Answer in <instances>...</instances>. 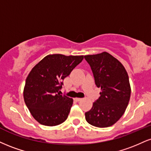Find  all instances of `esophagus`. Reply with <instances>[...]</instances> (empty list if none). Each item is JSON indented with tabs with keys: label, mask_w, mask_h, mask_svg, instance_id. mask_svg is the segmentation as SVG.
Wrapping results in <instances>:
<instances>
[{
	"label": "esophagus",
	"mask_w": 151,
	"mask_h": 151,
	"mask_svg": "<svg viewBox=\"0 0 151 151\" xmlns=\"http://www.w3.org/2000/svg\"><path fill=\"white\" fill-rule=\"evenodd\" d=\"M74 100H75L76 101H81V100H82V99H81V98H75Z\"/></svg>",
	"instance_id": "34e87169"
}]
</instances>
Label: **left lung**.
Returning a JSON list of instances; mask_svg holds the SVG:
<instances>
[{
	"instance_id": "obj_1",
	"label": "left lung",
	"mask_w": 151,
	"mask_h": 151,
	"mask_svg": "<svg viewBox=\"0 0 151 151\" xmlns=\"http://www.w3.org/2000/svg\"><path fill=\"white\" fill-rule=\"evenodd\" d=\"M93 72L101 96L85 113L87 122L100 128L113 125L120 119L131 96L128 74L123 65L107 52L84 55Z\"/></svg>"
}]
</instances>
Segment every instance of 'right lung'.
<instances>
[{
  "mask_svg": "<svg viewBox=\"0 0 151 151\" xmlns=\"http://www.w3.org/2000/svg\"><path fill=\"white\" fill-rule=\"evenodd\" d=\"M83 59V55L52 54L43 58L27 76L24 100L30 113L45 126H56L66 120L73 99L60 95L63 79Z\"/></svg>",
  "mask_w": 151,
  "mask_h": 151,
  "instance_id": "add662e5",
  "label": "right lung"
}]
</instances>
